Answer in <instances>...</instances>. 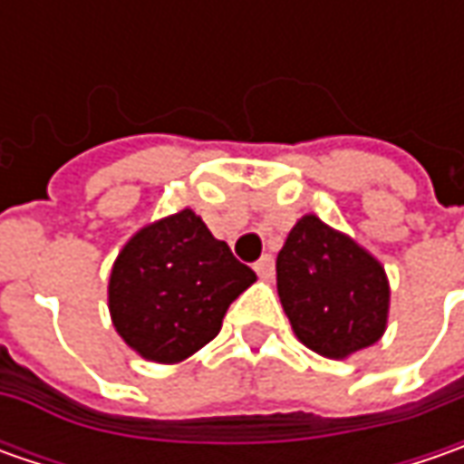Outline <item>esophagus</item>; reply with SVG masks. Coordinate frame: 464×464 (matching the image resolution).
<instances>
[{"label":"esophagus","instance_id":"34e87169","mask_svg":"<svg viewBox=\"0 0 464 464\" xmlns=\"http://www.w3.org/2000/svg\"><path fill=\"white\" fill-rule=\"evenodd\" d=\"M256 274H258L260 278L274 276V258H271V256H263V258L256 263Z\"/></svg>","mask_w":464,"mask_h":464}]
</instances>
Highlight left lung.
Instances as JSON below:
<instances>
[{
  "mask_svg": "<svg viewBox=\"0 0 464 464\" xmlns=\"http://www.w3.org/2000/svg\"><path fill=\"white\" fill-rule=\"evenodd\" d=\"M276 286L299 343L325 359H348L374 346L387 330L384 266L314 214H304L284 242Z\"/></svg>",
  "mask_w": 464,
  "mask_h": 464,
  "instance_id": "8db88e82",
  "label": "left lung"
}]
</instances>
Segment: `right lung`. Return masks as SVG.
Wrapping results in <instances>:
<instances>
[{
  "label": "right lung",
  "mask_w": 464,
  "mask_h": 464,
  "mask_svg": "<svg viewBox=\"0 0 464 464\" xmlns=\"http://www.w3.org/2000/svg\"><path fill=\"white\" fill-rule=\"evenodd\" d=\"M256 284L253 268L183 208L144 224L121 247L108 278V310L141 359L180 364L217 338L227 307Z\"/></svg>",
  "instance_id": "add662e5"
}]
</instances>
